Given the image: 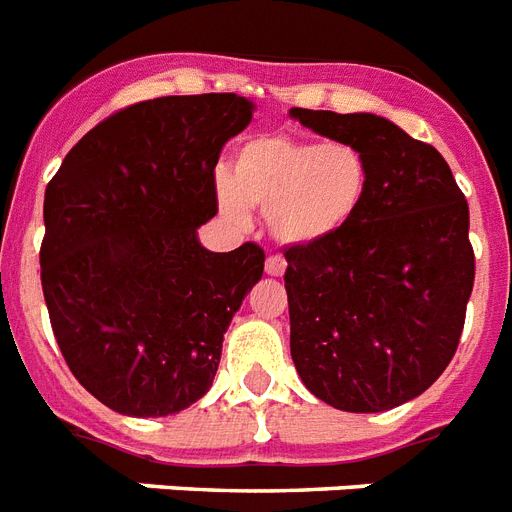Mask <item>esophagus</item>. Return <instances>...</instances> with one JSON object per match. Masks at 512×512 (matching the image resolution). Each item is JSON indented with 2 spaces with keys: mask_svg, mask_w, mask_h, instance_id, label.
<instances>
[{
  "mask_svg": "<svg viewBox=\"0 0 512 512\" xmlns=\"http://www.w3.org/2000/svg\"><path fill=\"white\" fill-rule=\"evenodd\" d=\"M266 274H272V277H282V274H285V269H287V261L282 259L280 253H269V256H266Z\"/></svg>",
  "mask_w": 512,
  "mask_h": 512,
  "instance_id": "esophagus-1",
  "label": "esophagus"
}]
</instances>
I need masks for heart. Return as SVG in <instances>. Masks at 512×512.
<instances>
[{
  "instance_id": "b5f03b06",
  "label": "heart",
  "mask_w": 512,
  "mask_h": 512,
  "mask_svg": "<svg viewBox=\"0 0 512 512\" xmlns=\"http://www.w3.org/2000/svg\"><path fill=\"white\" fill-rule=\"evenodd\" d=\"M369 183V159L356 143L253 135L240 143L230 175L217 183V201L235 225H246L253 206L266 211V225L280 243L311 246L356 219Z\"/></svg>"
}]
</instances>
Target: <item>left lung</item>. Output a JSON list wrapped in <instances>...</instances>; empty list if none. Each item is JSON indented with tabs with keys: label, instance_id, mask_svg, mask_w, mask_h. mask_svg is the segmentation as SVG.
<instances>
[{
	"label": "left lung",
	"instance_id": "obj_1",
	"mask_svg": "<svg viewBox=\"0 0 512 512\" xmlns=\"http://www.w3.org/2000/svg\"><path fill=\"white\" fill-rule=\"evenodd\" d=\"M290 114L356 143L371 167L345 230L285 248L295 369L332 408L390 411L432 387L458 350L476 272L468 201L442 154L384 117Z\"/></svg>",
	"mask_w": 512,
	"mask_h": 512
}]
</instances>
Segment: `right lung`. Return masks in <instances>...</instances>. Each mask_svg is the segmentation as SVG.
Returning <instances> with one entry per match:
<instances>
[{"label": "right lung", "mask_w": 512, "mask_h": 512, "mask_svg": "<svg viewBox=\"0 0 512 512\" xmlns=\"http://www.w3.org/2000/svg\"><path fill=\"white\" fill-rule=\"evenodd\" d=\"M251 117L235 94L138 101L88 130L46 185L49 322L73 377L112 411L170 416L211 387L264 251H206L196 227L217 214L219 151Z\"/></svg>", "instance_id": "right-lung-1"}]
</instances>
